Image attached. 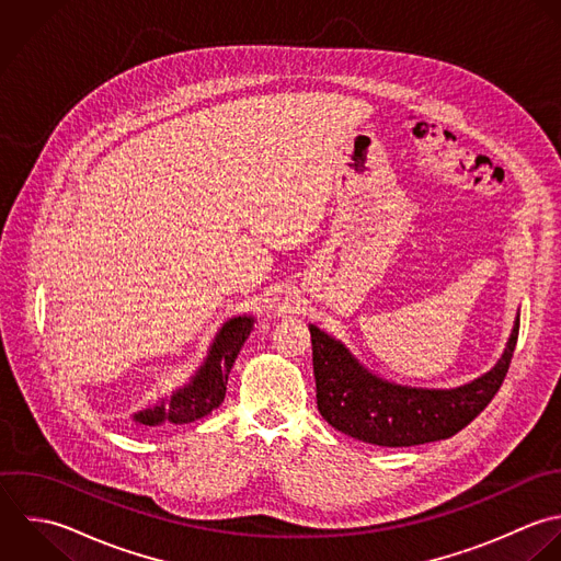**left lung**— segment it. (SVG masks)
I'll use <instances>...</instances> for the list:
<instances>
[{
    "mask_svg": "<svg viewBox=\"0 0 561 561\" xmlns=\"http://www.w3.org/2000/svg\"><path fill=\"white\" fill-rule=\"evenodd\" d=\"M520 317L499 365L483 378L450 391L409 389L363 369L334 339L310 325L317 407L323 420L365 444L422 446L463 431L499 393L516 350Z\"/></svg>",
    "mask_w": 561,
    "mask_h": 561,
    "instance_id": "8db88e82",
    "label": "left lung"
}]
</instances>
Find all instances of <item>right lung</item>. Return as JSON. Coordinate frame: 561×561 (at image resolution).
<instances>
[{"label":"right lung","mask_w":561,"mask_h":561,"mask_svg":"<svg viewBox=\"0 0 561 561\" xmlns=\"http://www.w3.org/2000/svg\"><path fill=\"white\" fill-rule=\"evenodd\" d=\"M251 325L253 319L247 317H236L229 323H225L220 334L216 336V343L211 345L207 363L201 367L194 380L187 387L179 389L168 402H161L152 409L137 413L135 422L146 426H157L163 422L179 426L201 420L209 415L214 409H218L225 400L231 365L242 343L247 341Z\"/></svg>","instance_id":"right-lung-1"}]
</instances>
